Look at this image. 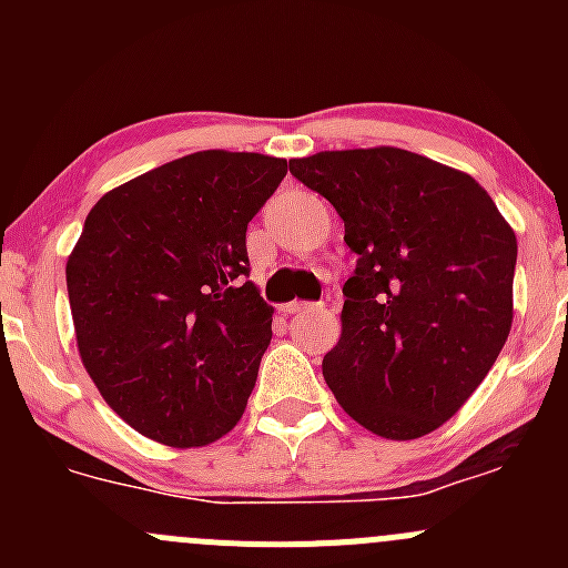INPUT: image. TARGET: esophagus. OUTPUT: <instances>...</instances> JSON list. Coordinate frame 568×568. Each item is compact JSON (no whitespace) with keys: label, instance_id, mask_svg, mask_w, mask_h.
Masks as SVG:
<instances>
[{"label":"esophagus","instance_id":"1","mask_svg":"<svg viewBox=\"0 0 568 568\" xmlns=\"http://www.w3.org/2000/svg\"><path fill=\"white\" fill-rule=\"evenodd\" d=\"M311 307H321V305H313V302H288V305H283V313L285 316H291V313L311 311Z\"/></svg>","mask_w":568,"mask_h":568}]
</instances>
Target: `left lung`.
<instances>
[{
	"label": "left lung",
	"mask_w": 568,
	"mask_h": 568,
	"mask_svg": "<svg viewBox=\"0 0 568 568\" xmlns=\"http://www.w3.org/2000/svg\"><path fill=\"white\" fill-rule=\"evenodd\" d=\"M359 255L341 337L321 363L348 417L385 439L437 432L503 352L517 236L473 175L404 148L291 159Z\"/></svg>",
	"instance_id": "obj_1"
}]
</instances>
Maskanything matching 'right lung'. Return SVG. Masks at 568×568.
<instances>
[{"instance_id":"1","label":"right lung","mask_w":568,"mask_h":568,"mask_svg":"<svg viewBox=\"0 0 568 568\" xmlns=\"http://www.w3.org/2000/svg\"><path fill=\"white\" fill-rule=\"evenodd\" d=\"M291 164L197 151L106 192L65 263L77 348L142 437L203 448L244 415L272 341L247 225Z\"/></svg>"}]
</instances>
